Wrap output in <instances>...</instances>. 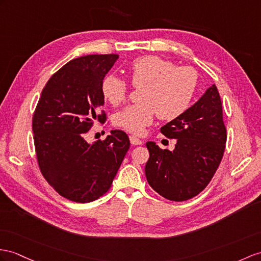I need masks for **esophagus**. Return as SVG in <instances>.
<instances>
[{
	"label": "esophagus",
	"mask_w": 261,
	"mask_h": 261,
	"mask_svg": "<svg viewBox=\"0 0 261 261\" xmlns=\"http://www.w3.org/2000/svg\"><path fill=\"white\" fill-rule=\"evenodd\" d=\"M129 141H130V144L134 145V146H136V145H142V144H143V142L141 141V139L135 137V136H130V137H129Z\"/></svg>",
	"instance_id": "1"
}]
</instances>
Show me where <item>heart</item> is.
I'll use <instances>...</instances> for the list:
<instances>
[{
	"instance_id": "heart-1",
	"label": "heart",
	"mask_w": 261,
	"mask_h": 261,
	"mask_svg": "<svg viewBox=\"0 0 261 261\" xmlns=\"http://www.w3.org/2000/svg\"><path fill=\"white\" fill-rule=\"evenodd\" d=\"M130 84L140 87L139 103L126 107L114 117V124L134 135H142L157 114L171 122L180 117L192 104L198 75L192 67L177 66L156 55L137 57L127 67ZM130 93L129 83L116 75H107L101 83V94L113 106H118Z\"/></svg>"
}]
</instances>
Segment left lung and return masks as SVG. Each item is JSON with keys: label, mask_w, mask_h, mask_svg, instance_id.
<instances>
[{"label": "left lung", "mask_w": 261, "mask_h": 261, "mask_svg": "<svg viewBox=\"0 0 261 261\" xmlns=\"http://www.w3.org/2000/svg\"><path fill=\"white\" fill-rule=\"evenodd\" d=\"M161 133L176 138L175 149L146 143L149 151L145 175L164 198L185 201L204 190L224 156L227 130L217 87L213 84L180 117L164 125Z\"/></svg>", "instance_id": "1"}]
</instances>
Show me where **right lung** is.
<instances>
[{
    "mask_svg": "<svg viewBox=\"0 0 261 261\" xmlns=\"http://www.w3.org/2000/svg\"><path fill=\"white\" fill-rule=\"evenodd\" d=\"M118 60L116 54L87 55L69 61L43 88L34 111L36 160L55 192L76 202H90L109 192L129 149L123 130L88 144L84 137L95 119L106 120L101 83Z\"/></svg>",
    "mask_w": 261,
    "mask_h": 261,
    "instance_id": "1",
    "label": "right lung"
}]
</instances>
